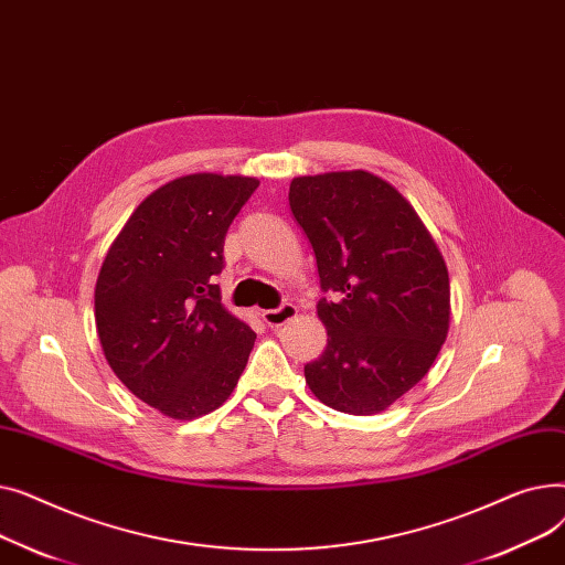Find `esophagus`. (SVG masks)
I'll return each instance as SVG.
<instances>
[{
    "label": "esophagus",
    "instance_id": "1",
    "mask_svg": "<svg viewBox=\"0 0 565 565\" xmlns=\"http://www.w3.org/2000/svg\"><path fill=\"white\" fill-rule=\"evenodd\" d=\"M295 316H298V307H292V305H281L279 309L260 311V318H263V322L267 324V328H281V324H286Z\"/></svg>",
    "mask_w": 565,
    "mask_h": 565
}]
</instances>
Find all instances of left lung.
Here are the masks:
<instances>
[{
    "label": "left lung",
    "mask_w": 565,
    "mask_h": 565,
    "mask_svg": "<svg viewBox=\"0 0 565 565\" xmlns=\"http://www.w3.org/2000/svg\"><path fill=\"white\" fill-rule=\"evenodd\" d=\"M290 211L316 254L328 348L305 366L311 394L369 417L407 394L449 334L451 286L444 256L412 203L364 171L298 175Z\"/></svg>",
    "instance_id": "obj_1"
}]
</instances>
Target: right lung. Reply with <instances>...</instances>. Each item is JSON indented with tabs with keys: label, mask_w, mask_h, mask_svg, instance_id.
<instances>
[{
	"label": "right lung",
	"mask_w": 565,
	"mask_h": 565,
	"mask_svg": "<svg viewBox=\"0 0 565 565\" xmlns=\"http://www.w3.org/2000/svg\"><path fill=\"white\" fill-rule=\"evenodd\" d=\"M258 178L190 173L148 194L96 281V330L114 375L169 419L217 409L256 334L222 305L224 235Z\"/></svg>",
	"instance_id": "right-lung-1"
}]
</instances>
